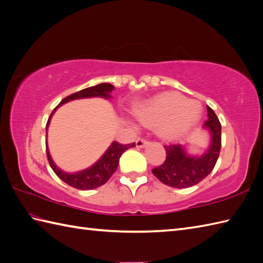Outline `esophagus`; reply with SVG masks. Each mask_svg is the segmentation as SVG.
<instances>
[{"label":"esophagus","instance_id":"esophagus-1","mask_svg":"<svg viewBox=\"0 0 263 263\" xmlns=\"http://www.w3.org/2000/svg\"><path fill=\"white\" fill-rule=\"evenodd\" d=\"M147 144H148V141H146L144 139H141V138H139L138 140L136 141L137 148H143V147H146Z\"/></svg>","mask_w":263,"mask_h":263}]
</instances>
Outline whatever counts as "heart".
<instances>
[{
  "instance_id": "heart-1",
  "label": "heart",
  "mask_w": 263,
  "mask_h": 263,
  "mask_svg": "<svg viewBox=\"0 0 263 263\" xmlns=\"http://www.w3.org/2000/svg\"><path fill=\"white\" fill-rule=\"evenodd\" d=\"M135 113L143 125H158L157 133L164 140L174 141L195 126L200 120L201 107L181 93L165 92L139 106Z\"/></svg>"
}]
</instances>
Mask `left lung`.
I'll list each match as a JSON object with an SVG mask.
<instances>
[{"mask_svg":"<svg viewBox=\"0 0 263 263\" xmlns=\"http://www.w3.org/2000/svg\"><path fill=\"white\" fill-rule=\"evenodd\" d=\"M206 110L208 120L203 128L210 135L209 147L203 154L193 156L187 154V148L182 144L164 146L166 159L163 165L153 170V174L161 183L176 189L190 187L200 183L214 170L221 148V125L209 106Z\"/></svg>","mask_w":263,"mask_h":263,"instance_id":"1","label":"left lung"}]
</instances>
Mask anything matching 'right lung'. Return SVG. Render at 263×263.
Masks as SVG:
<instances>
[{
	"mask_svg": "<svg viewBox=\"0 0 263 263\" xmlns=\"http://www.w3.org/2000/svg\"><path fill=\"white\" fill-rule=\"evenodd\" d=\"M113 90H114V86L110 85V83H100V85L86 88L83 89V90L74 92L70 95V96L65 97L64 99H62V102L59 104L58 107L74 99L92 98V97H102L105 99H109L111 97L110 92ZM57 108L52 111L51 116H49L46 124V131L48 128L49 122H51L54 111L57 110ZM135 146L136 143L121 144L119 142L113 141L108 147V149L106 150L104 155L96 161V163L91 165L90 167H88L86 170L76 172V173H66L62 170H60L59 167L55 165L51 155H49L47 143H46V153H47V159L49 161V165H51L52 170L54 171L55 174L61 178V180L65 182L66 184H69V185L72 187L85 190V191H87V190H93L96 187L102 186L103 184L107 182L109 180V177L114 174L117 166H119V160L122 154L128 148H132Z\"/></svg>",
	"mask_w": 263,
	"mask_h": 263,
	"instance_id": "right-lung-1",
	"label": "right lung"
}]
</instances>
